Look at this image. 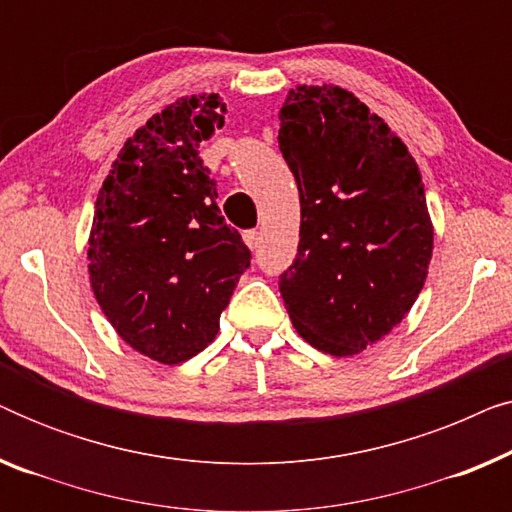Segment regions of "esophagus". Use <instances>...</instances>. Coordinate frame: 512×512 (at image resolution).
Segmentation results:
<instances>
[{
	"instance_id": "34e87169",
	"label": "esophagus",
	"mask_w": 512,
	"mask_h": 512,
	"mask_svg": "<svg viewBox=\"0 0 512 512\" xmlns=\"http://www.w3.org/2000/svg\"><path fill=\"white\" fill-rule=\"evenodd\" d=\"M244 242H247L249 249H258V242H261L258 230H247V233H244Z\"/></svg>"
}]
</instances>
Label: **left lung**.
Returning <instances> with one entry per match:
<instances>
[{"label":"left lung","mask_w":512,"mask_h":512,"mask_svg":"<svg viewBox=\"0 0 512 512\" xmlns=\"http://www.w3.org/2000/svg\"><path fill=\"white\" fill-rule=\"evenodd\" d=\"M279 151L300 193L296 261L279 275L289 317L314 349L359 354L422 291L433 226L408 146L359 97L298 86L279 111Z\"/></svg>","instance_id":"left-lung-1"}]
</instances>
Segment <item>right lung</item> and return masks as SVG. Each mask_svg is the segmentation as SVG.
I'll return each mask as SVG.
<instances>
[{
	"mask_svg": "<svg viewBox=\"0 0 512 512\" xmlns=\"http://www.w3.org/2000/svg\"><path fill=\"white\" fill-rule=\"evenodd\" d=\"M223 114L219 95H193L151 116L123 144L95 202L88 272L97 303L132 349L167 366L216 338L251 263L200 158Z\"/></svg>",
	"mask_w": 512,
	"mask_h": 512,
	"instance_id": "add662e5",
	"label": "right lung"
}]
</instances>
